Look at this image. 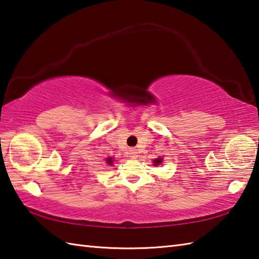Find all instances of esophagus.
<instances>
[{
  "mask_svg": "<svg viewBox=\"0 0 259 259\" xmlns=\"http://www.w3.org/2000/svg\"><path fill=\"white\" fill-rule=\"evenodd\" d=\"M137 150L136 149H134V148H130L129 149V155H130V157L131 158H136V157H138V155H137Z\"/></svg>",
  "mask_w": 259,
  "mask_h": 259,
  "instance_id": "obj_1",
  "label": "esophagus"
}]
</instances>
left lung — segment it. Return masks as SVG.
<instances>
[{"label":"left lung","mask_w":259,"mask_h":259,"mask_svg":"<svg viewBox=\"0 0 259 259\" xmlns=\"http://www.w3.org/2000/svg\"><path fill=\"white\" fill-rule=\"evenodd\" d=\"M161 161H162V159L158 158V159H156V160H153V163H155V166H158V164L161 163Z\"/></svg>","instance_id":"obj_1"}]
</instances>
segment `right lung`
<instances>
[{
    "mask_svg": "<svg viewBox=\"0 0 259 259\" xmlns=\"http://www.w3.org/2000/svg\"><path fill=\"white\" fill-rule=\"evenodd\" d=\"M107 162H108V164H112V162H113L112 161V158H108L107 159Z\"/></svg>",
    "mask_w": 259,
    "mask_h": 259,
    "instance_id": "add662e5",
    "label": "right lung"
}]
</instances>
